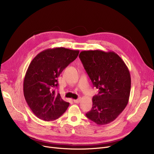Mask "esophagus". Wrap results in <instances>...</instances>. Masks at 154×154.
<instances>
[{"label": "esophagus", "instance_id": "1", "mask_svg": "<svg viewBox=\"0 0 154 154\" xmlns=\"http://www.w3.org/2000/svg\"><path fill=\"white\" fill-rule=\"evenodd\" d=\"M80 101V99H76V100H74V103H79Z\"/></svg>", "mask_w": 154, "mask_h": 154}]
</instances>
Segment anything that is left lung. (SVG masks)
Returning a JSON list of instances; mask_svg holds the SVG:
<instances>
[{
  "instance_id": "1",
  "label": "left lung",
  "mask_w": 154,
  "mask_h": 154,
  "mask_svg": "<svg viewBox=\"0 0 154 154\" xmlns=\"http://www.w3.org/2000/svg\"><path fill=\"white\" fill-rule=\"evenodd\" d=\"M84 67L94 87L99 89L92 98V107L86 116L98 125L114 121L128 102L131 79L125 62L114 52L82 51Z\"/></svg>"
}]
</instances>
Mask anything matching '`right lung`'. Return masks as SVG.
<instances>
[{"instance_id":"obj_1","label":"right lung","mask_w":154,"mask_h":154,"mask_svg":"<svg viewBox=\"0 0 154 154\" xmlns=\"http://www.w3.org/2000/svg\"><path fill=\"white\" fill-rule=\"evenodd\" d=\"M79 51L63 47L48 48L30 62L23 80V95L31 110L38 119L52 121L66 111L64 101L54 88L61 72L74 61Z\"/></svg>"}]
</instances>
